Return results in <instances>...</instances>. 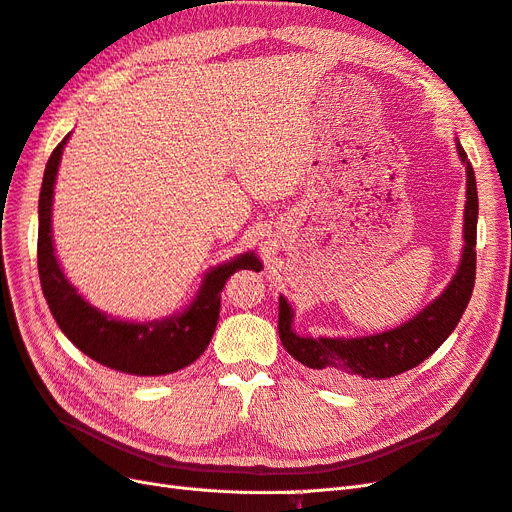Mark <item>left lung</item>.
<instances>
[{
    "label": "left lung",
    "instance_id": "8db88e82",
    "mask_svg": "<svg viewBox=\"0 0 512 512\" xmlns=\"http://www.w3.org/2000/svg\"><path fill=\"white\" fill-rule=\"evenodd\" d=\"M461 162L468 173V200L466 215H463V258L453 282L440 297L427 305L421 314L410 322L401 324L380 335L356 337V339H333V337H299L292 331V309L284 297H280V316H277V331L284 348L292 359H297L316 376L329 384H361L365 380H382L423 363L427 356L436 352L444 339L457 327L461 314L472 297L476 277V220H478V194L474 170L468 162L466 151L457 143Z\"/></svg>",
    "mask_w": 512,
    "mask_h": 512
}]
</instances>
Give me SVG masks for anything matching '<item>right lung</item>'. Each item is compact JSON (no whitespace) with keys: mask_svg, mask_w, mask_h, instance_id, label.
Listing matches in <instances>:
<instances>
[{"mask_svg":"<svg viewBox=\"0 0 512 512\" xmlns=\"http://www.w3.org/2000/svg\"><path fill=\"white\" fill-rule=\"evenodd\" d=\"M68 136L61 141L46 162L40 203H38V273L44 299L53 318L70 342L89 359L132 376H164L194 363L209 346L220 316V292L228 277L241 271H260L262 265L254 254H243L207 273L194 303L181 316L162 322L134 324L108 318L87 305L83 297L61 273L53 254L51 205L53 185L61 151Z\"/></svg>","mask_w":512,"mask_h":512,"instance_id":"add662e5","label":"right lung"}]
</instances>
